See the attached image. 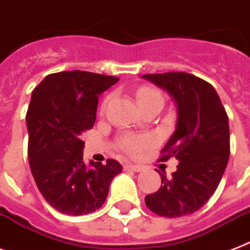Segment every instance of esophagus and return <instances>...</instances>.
<instances>
[{
  "mask_svg": "<svg viewBox=\"0 0 250 250\" xmlns=\"http://www.w3.org/2000/svg\"><path fill=\"white\" fill-rule=\"evenodd\" d=\"M125 168L127 170H133L135 172H140V171H143V166H140V165H134V164H126L125 165Z\"/></svg>",
  "mask_w": 250,
  "mask_h": 250,
  "instance_id": "1",
  "label": "esophagus"
}]
</instances>
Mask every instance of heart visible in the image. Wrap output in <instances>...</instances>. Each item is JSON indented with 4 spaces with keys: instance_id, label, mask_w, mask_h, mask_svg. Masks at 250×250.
<instances>
[{
    "instance_id": "b5f03b06",
    "label": "heart",
    "mask_w": 250,
    "mask_h": 250,
    "mask_svg": "<svg viewBox=\"0 0 250 250\" xmlns=\"http://www.w3.org/2000/svg\"><path fill=\"white\" fill-rule=\"evenodd\" d=\"M111 96H107L104 100L101 103V112L106 110V107L108 106L110 103ZM137 101L139 103L140 108L144 107L146 104H149V103L153 102H161L164 103V96L162 93L154 88V86L149 85H143L140 86L137 92ZM152 143V140L149 138L146 137H137V135H124L119 140V147L125 152V153L130 154V156H138L142 152L147 149L148 147Z\"/></svg>"
}]
</instances>
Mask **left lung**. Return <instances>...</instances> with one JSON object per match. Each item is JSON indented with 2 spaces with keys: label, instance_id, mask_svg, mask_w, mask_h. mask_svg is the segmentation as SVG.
I'll list each match as a JSON object with an SVG mask.
<instances>
[{
  "label": "left lung",
  "instance_id": "1",
  "mask_svg": "<svg viewBox=\"0 0 250 250\" xmlns=\"http://www.w3.org/2000/svg\"><path fill=\"white\" fill-rule=\"evenodd\" d=\"M143 78L166 89L176 101V130L161 150L160 160L180 161L171 179L158 171L162 185L146 195V206L164 217L188 216L213 195L228 166V113L213 86L198 76L172 71Z\"/></svg>",
  "mask_w": 250,
  "mask_h": 250
}]
</instances>
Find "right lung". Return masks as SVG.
Returning <instances> with one entry per match:
<instances>
[{"mask_svg":"<svg viewBox=\"0 0 250 250\" xmlns=\"http://www.w3.org/2000/svg\"><path fill=\"white\" fill-rule=\"evenodd\" d=\"M117 82L116 76L74 70L49 74L33 90L26 112L29 166L41 194L61 213L97 211L123 171L111 158L86 167L82 139L96 123L98 96Z\"/></svg>","mask_w":250,"mask_h":250,"instance_id":"right-lung-1","label":"right lung"}]
</instances>
